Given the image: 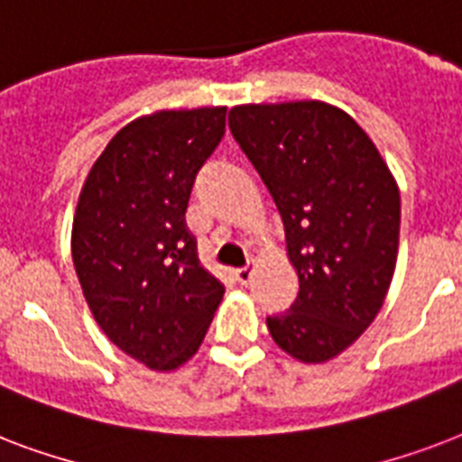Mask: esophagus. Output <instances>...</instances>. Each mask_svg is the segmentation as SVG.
Listing matches in <instances>:
<instances>
[{
    "label": "esophagus",
    "mask_w": 462,
    "mask_h": 462,
    "mask_svg": "<svg viewBox=\"0 0 462 462\" xmlns=\"http://www.w3.org/2000/svg\"><path fill=\"white\" fill-rule=\"evenodd\" d=\"M252 275H254V266H245V268H237V271H235V278H237L242 285H246V282L252 281Z\"/></svg>",
    "instance_id": "34e87169"
}]
</instances>
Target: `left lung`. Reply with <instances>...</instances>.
Returning a JSON list of instances; mask_svg holds the SVG:
<instances>
[{
  "mask_svg": "<svg viewBox=\"0 0 462 462\" xmlns=\"http://www.w3.org/2000/svg\"><path fill=\"white\" fill-rule=\"evenodd\" d=\"M230 132L273 196L300 292L268 316L275 345L319 365L383 307L398 259L401 191L366 132L328 103L237 105Z\"/></svg>",
  "mask_w": 462,
  "mask_h": 462,
  "instance_id": "1",
  "label": "left lung"
}]
</instances>
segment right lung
Here are the masks:
<instances>
[{
	"instance_id": "obj_1",
	"label": "right lung",
	"mask_w": 462,
	"mask_h": 462,
	"mask_svg": "<svg viewBox=\"0 0 462 462\" xmlns=\"http://www.w3.org/2000/svg\"><path fill=\"white\" fill-rule=\"evenodd\" d=\"M227 107L134 119L83 181L71 256L103 333L155 372L191 359L223 300L184 213L196 172L225 134Z\"/></svg>"
}]
</instances>
